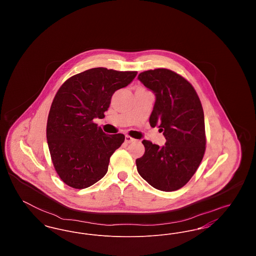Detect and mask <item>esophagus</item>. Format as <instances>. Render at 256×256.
Returning <instances> with one entry per match:
<instances>
[{
  "mask_svg": "<svg viewBox=\"0 0 256 256\" xmlns=\"http://www.w3.org/2000/svg\"><path fill=\"white\" fill-rule=\"evenodd\" d=\"M134 141H135V139H134V138L130 137V135H126V143L130 144V143H132Z\"/></svg>",
  "mask_w": 256,
  "mask_h": 256,
  "instance_id": "34e87169",
  "label": "esophagus"
}]
</instances>
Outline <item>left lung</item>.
I'll use <instances>...</instances> for the list:
<instances>
[{"instance_id": "8db88e82", "label": "left lung", "mask_w": 256, "mask_h": 256, "mask_svg": "<svg viewBox=\"0 0 256 256\" xmlns=\"http://www.w3.org/2000/svg\"><path fill=\"white\" fill-rule=\"evenodd\" d=\"M138 80L156 94L150 117L166 138L165 146L143 140L145 154L136 159L139 174L158 190L180 189L198 170L206 152L204 114L195 88L182 76L165 68L139 74Z\"/></svg>"}]
</instances>
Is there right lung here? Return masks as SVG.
Instances as JSON below:
<instances>
[{
    "label": "right lung",
    "instance_id": "add662e5",
    "mask_svg": "<svg viewBox=\"0 0 256 256\" xmlns=\"http://www.w3.org/2000/svg\"><path fill=\"white\" fill-rule=\"evenodd\" d=\"M136 74L92 68L69 78L56 92L46 134L54 170L68 186L84 189L106 174L110 156L124 135L106 134L93 120L104 118L115 91L128 86Z\"/></svg>",
    "mask_w": 256,
    "mask_h": 256
}]
</instances>
